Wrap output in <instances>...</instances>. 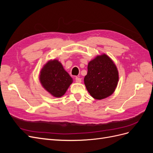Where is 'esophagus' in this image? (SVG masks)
<instances>
[{"instance_id": "1", "label": "esophagus", "mask_w": 153, "mask_h": 153, "mask_svg": "<svg viewBox=\"0 0 153 153\" xmlns=\"http://www.w3.org/2000/svg\"><path fill=\"white\" fill-rule=\"evenodd\" d=\"M75 80H76V82H77V83H81V82H82L81 78L79 77H76Z\"/></svg>"}]
</instances>
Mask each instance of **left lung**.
Instances as JSON below:
<instances>
[{
  "label": "left lung",
  "mask_w": 153,
  "mask_h": 153,
  "mask_svg": "<svg viewBox=\"0 0 153 153\" xmlns=\"http://www.w3.org/2000/svg\"><path fill=\"white\" fill-rule=\"evenodd\" d=\"M87 70L84 84L92 98L102 100L114 93L118 84L119 73L108 55L96 57L88 64Z\"/></svg>",
  "instance_id": "8db88e82"
}]
</instances>
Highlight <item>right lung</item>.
Here are the masks:
<instances>
[{"mask_svg":"<svg viewBox=\"0 0 153 153\" xmlns=\"http://www.w3.org/2000/svg\"><path fill=\"white\" fill-rule=\"evenodd\" d=\"M39 80L44 89L55 98L62 96L72 82L69 76L58 60H50L41 69Z\"/></svg>","mask_w":153,"mask_h":153,"instance_id":"obj_1","label":"right lung"}]
</instances>
